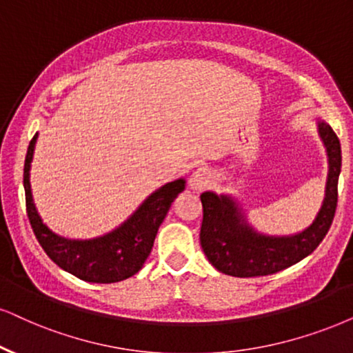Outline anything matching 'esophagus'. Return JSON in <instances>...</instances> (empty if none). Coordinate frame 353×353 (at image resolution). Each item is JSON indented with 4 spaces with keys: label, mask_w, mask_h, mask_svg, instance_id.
Returning a JSON list of instances; mask_svg holds the SVG:
<instances>
[{
    "label": "esophagus",
    "mask_w": 353,
    "mask_h": 353,
    "mask_svg": "<svg viewBox=\"0 0 353 353\" xmlns=\"http://www.w3.org/2000/svg\"><path fill=\"white\" fill-rule=\"evenodd\" d=\"M210 182V172L205 168H199L189 177V187L192 190H203Z\"/></svg>",
    "instance_id": "1"
}]
</instances>
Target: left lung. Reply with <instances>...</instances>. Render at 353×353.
I'll list each match as a JSON object with an SVG mask.
<instances>
[{"label": "left lung", "instance_id": "8db88e82", "mask_svg": "<svg viewBox=\"0 0 353 353\" xmlns=\"http://www.w3.org/2000/svg\"><path fill=\"white\" fill-rule=\"evenodd\" d=\"M329 158L325 197L314 221L301 233L293 236L259 234L248 225L241 208L231 197L213 192L200 195L203 220L200 244L210 264L226 275L261 276L270 275L296 264L310 256L331 228L337 207V182L342 166L341 141L331 125L318 122Z\"/></svg>", "mask_w": 353, "mask_h": 353}]
</instances>
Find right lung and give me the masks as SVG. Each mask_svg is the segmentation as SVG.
<instances>
[{"mask_svg":"<svg viewBox=\"0 0 353 353\" xmlns=\"http://www.w3.org/2000/svg\"><path fill=\"white\" fill-rule=\"evenodd\" d=\"M35 141L37 133L30 140L24 163L26 210L35 238L47 256L63 270L92 283H114L135 275L150 256L156 233L174 199L185 189V181L169 182L153 192L140 208L112 233L88 241L60 238L43 225L32 202L29 171Z\"/></svg>","mask_w":353,"mask_h":353,"instance_id":"obj_1","label":"right lung"}]
</instances>
